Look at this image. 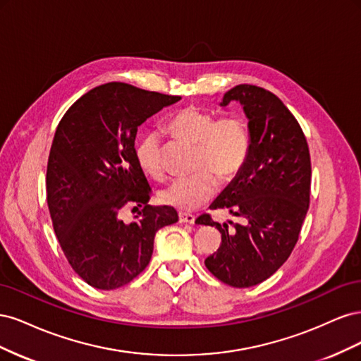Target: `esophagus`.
<instances>
[{
	"label": "esophagus",
	"instance_id": "obj_1",
	"mask_svg": "<svg viewBox=\"0 0 361 361\" xmlns=\"http://www.w3.org/2000/svg\"><path fill=\"white\" fill-rule=\"evenodd\" d=\"M179 221L180 223H187V224H194L195 216L188 212H179Z\"/></svg>",
	"mask_w": 361,
	"mask_h": 361
}]
</instances>
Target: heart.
I'll list each match as a JSON object with an SVG mask.
<instances>
[{
	"label": "heart",
	"mask_w": 361,
	"mask_h": 361,
	"mask_svg": "<svg viewBox=\"0 0 361 361\" xmlns=\"http://www.w3.org/2000/svg\"><path fill=\"white\" fill-rule=\"evenodd\" d=\"M170 130L179 138L195 145V169H203L187 178H176L159 191L162 203L180 211L197 209L212 197L216 176L228 179L243 169L250 152V130L239 116L218 118L200 108H183L170 120ZM138 166L152 178L164 173L161 137L155 130L137 141Z\"/></svg>",
	"instance_id": "1"
}]
</instances>
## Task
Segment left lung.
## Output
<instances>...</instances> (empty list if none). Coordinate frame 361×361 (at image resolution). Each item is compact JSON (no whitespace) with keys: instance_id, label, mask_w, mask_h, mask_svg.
Segmentation results:
<instances>
[{"instance_id":"8db88e82","label":"left lung","mask_w":361,"mask_h":361,"mask_svg":"<svg viewBox=\"0 0 361 361\" xmlns=\"http://www.w3.org/2000/svg\"><path fill=\"white\" fill-rule=\"evenodd\" d=\"M239 102L248 120L250 152L243 169L212 202L211 209L241 216L244 224L212 221L221 244L206 268L233 288L259 285L285 264L298 241L309 209L312 166L309 146L297 118L276 94L239 84L224 93L221 106ZM232 224V221H228Z\"/></svg>"}]
</instances>
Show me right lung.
Listing matches in <instances>:
<instances>
[{"mask_svg":"<svg viewBox=\"0 0 361 361\" xmlns=\"http://www.w3.org/2000/svg\"><path fill=\"white\" fill-rule=\"evenodd\" d=\"M178 101L106 82L60 120L48 159V207L63 253L87 285H128L150 262L155 233L179 220L171 206L147 204L152 188L135 158L138 126ZM125 204L145 206L133 224L119 218Z\"/></svg>","mask_w":361,"mask_h":361,"instance_id":"right-lung-1","label":"right lung"}]
</instances>
